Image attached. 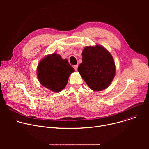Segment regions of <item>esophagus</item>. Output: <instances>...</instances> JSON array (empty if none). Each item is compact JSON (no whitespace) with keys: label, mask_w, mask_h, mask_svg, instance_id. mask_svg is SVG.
Here are the masks:
<instances>
[{"label":"esophagus","mask_w":149,"mask_h":149,"mask_svg":"<svg viewBox=\"0 0 149 149\" xmlns=\"http://www.w3.org/2000/svg\"><path fill=\"white\" fill-rule=\"evenodd\" d=\"M78 65H75L74 66V69H75V71H77V70H78Z\"/></svg>","instance_id":"obj_1"}]
</instances>
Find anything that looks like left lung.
<instances>
[{
	"label": "left lung",
	"mask_w": 149,
	"mask_h": 149,
	"mask_svg": "<svg viewBox=\"0 0 149 149\" xmlns=\"http://www.w3.org/2000/svg\"><path fill=\"white\" fill-rule=\"evenodd\" d=\"M82 61L78 71L89 87L95 91L107 88L116 74V67L111 54L103 47H85Z\"/></svg>",
	"instance_id": "obj_1"
}]
</instances>
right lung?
Instances as JSON below:
<instances>
[{
    "label": "right lung",
    "instance_id": "right-lung-1",
    "mask_svg": "<svg viewBox=\"0 0 149 149\" xmlns=\"http://www.w3.org/2000/svg\"><path fill=\"white\" fill-rule=\"evenodd\" d=\"M74 71L67 59H63L59 55L54 53L39 62L37 76L42 86L58 93L65 87L70 74Z\"/></svg>",
    "mask_w": 149,
    "mask_h": 149
}]
</instances>
